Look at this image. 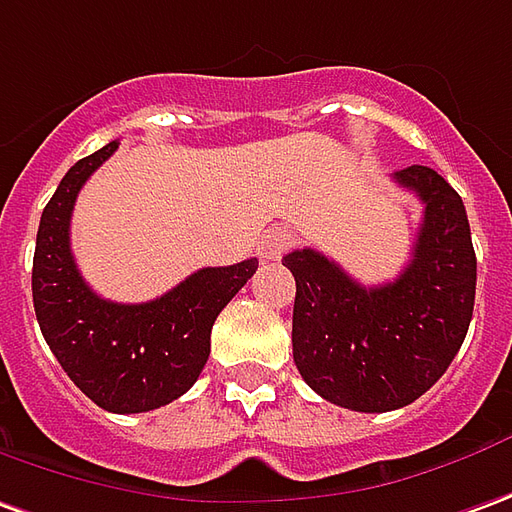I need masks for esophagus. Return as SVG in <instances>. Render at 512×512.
Instances as JSON below:
<instances>
[{
  "instance_id": "esophagus-1",
  "label": "esophagus",
  "mask_w": 512,
  "mask_h": 512,
  "mask_svg": "<svg viewBox=\"0 0 512 512\" xmlns=\"http://www.w3.org/2000/svg\"><path fill=\"white\" fill-rule=\"evenodd\" d=\"M292 245H295V236H292L290 231H284V228H270V231H264L262 242H259V256H262L264 262H278Z\"/></svg>"
}]
</instances>
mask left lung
<instances>
[{
  "label": "left lung",
  "mask_w": 512,
  "mask_h": 512,
  "mask_svg": "<svg viewBox=\"0 0 512 512\" xmlns=\"http://www.w3.org/2000/svg\"><path fill=\"white\" fill-rule=\"evenodd\" d=\"M424 203L404 273L362 287L312 248L292 250V357L303 382L337 407L390 412L438 382L457 357L474 315L477 256L460 195L435 169L393 175Z\"/></svg>",
  "instance_id": "8db88e82"
}]
</instances>
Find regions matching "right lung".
<instances>
[{"instance_id": "obj_1", "label": "right lung", "mask_w": 512, "mask_h": 512, "mask_svg": "<svg viewBox=\"0 0 512 512\" xmlns=\"http://www.w3.org/2000/svg\"><path fill=\"white\" fill-rule=\"evenodd\" d=\"M119 142L86 155L63 175L41 214L33 256V303L44 340L66 376L108 412H150L197 382L211 326L259 262L203 267L147 303H114L88 287L69 245L77 192Z\"/></svg>"}]
</instances>
